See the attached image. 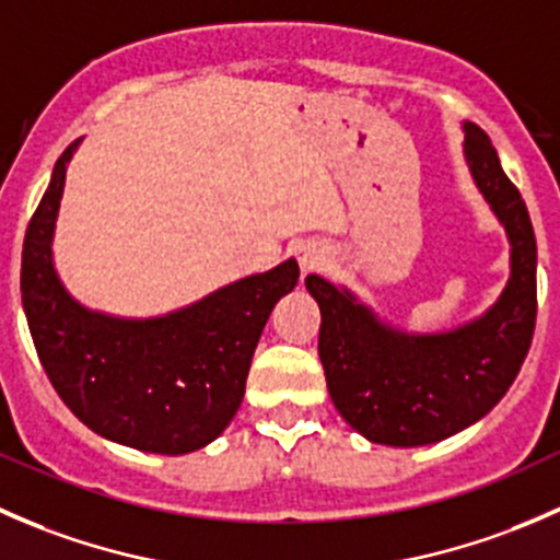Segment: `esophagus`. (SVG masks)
I'll return each instance as SVG.
<instances>
[{
  "label": "esophagus",
  "instance_id": "esophagus-1",
  "mask_svg": "<svg viewBox=\"0 0 560 560\" xmlns=\"http://www.w3.org/2000/svg\"><path fill=\"white\" fill-rule=\"evenodd\" d=\"M322 259H325V252H322L319 246H312V244H308V246H301V248H298V262H301V268L306 270V273H308V270H316V268H319Z\"/></svg>",
  "mask_w": 560,
  "mask_h": 560
}]
</instances>
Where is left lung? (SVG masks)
<instances>
[{"label": "left lung", "instance_id": "1", "mask_svg": "<svg viewBox=\"0 0 560 560\" xmlns=\"http://www.w3.org/2000/svg\"><path fill=\"white\" fill-rule=\"evenodd\" d=\"M466 162L512 244V279L482 319L442 332L389 330L347 290L319 276V360L338 415L369 442L420 447L488 415L515 382L536 325V238L517 186L477 124H466Z\"/></svg>", "mask_w": 560, "mask_h": 560}]
</instances>
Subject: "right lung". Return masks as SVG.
Segmentation results:
<instances>
[{
	"label": "right lung",
	"instance_id": "1",
	"mask_svg": "<svg viewBox=\"0 0 560 560\" xmlns=\"http://www.w3.org/2000/svg\"><path fill=\"white\" fill-rule=\"evenodd\" d=\"M75 145L56 160L21 254V298L37 358L67 409L94 433L143 453H195L238 411L265 322L301 270L287 259L162 319H116L78 306L50 262Z\"/></svg>",
	"mask_w": 560,
	"mask_h": 560
}]
</instances>
